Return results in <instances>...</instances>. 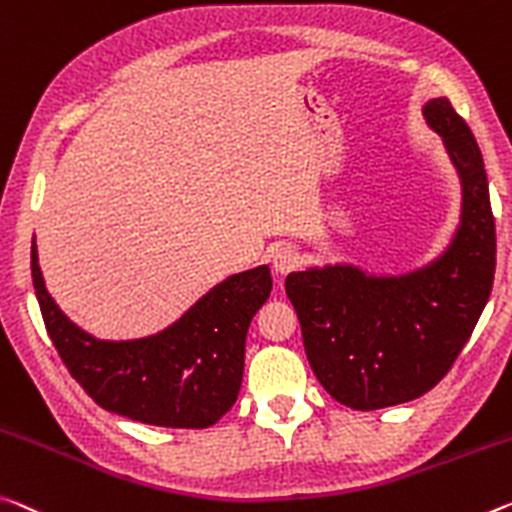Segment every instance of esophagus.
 Wrapping results in <instances>:
<instances>
[{
  "label": "esophagus",
  "instance_id": "34e87169",
  "mask_svg": "<svg viewBox=\"0 0 512 512\" xmlns=\"http://www.w3.org/2000/svg\"><path fill=\"white\" fill-rule=\"evenodd\" d=\"M271 264H273L275 273L285 275V273L296 269V266L300 264V257H298V253L291 246H280V248L273 250Z\"/></svg>",
  "mask_w": 512,
  "mask_h": 512
}]
</instances>
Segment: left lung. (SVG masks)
<instances>
[{"mask_svg":"<svg viewBox=\"0 0 512 512\" xmlns=\"http://www.w3.org/2000/svg\"><path fill=\"white\" fill-rule=\"evenodd\" d=\"M462 180V223L451 248L405 278L351 266L287 275L285 289L310 367L332 399L380 410L419 399L449 373L488 303L497 234L481 150L446 97L424 107Z\"/></svg>","mask_w":512,"mask_h":512,"instance_id":"left-lung-1","label":"left lung"}]
</instances>
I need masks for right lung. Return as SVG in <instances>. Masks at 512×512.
<instances>
[{
  "mask_svg": "<svg viewBox=\"0 0 512 512\" xmlns=\"http://www.w3.org/2000/svg\"><path fill=\"white\" fill-rule=\"evenodd\" d=\"M31 278L47 335L84 392L104 410L166 428H207L232 408L248 326L271 294V271L259 266L221 282L157 337L100 342L54 305L40 278L36 246Z\"/></svg>",
  "mask_w": 512,
  "mask_h": 512,
  "instance_id": "add662e5",
  "label": "right lung"
}]
</instances>
